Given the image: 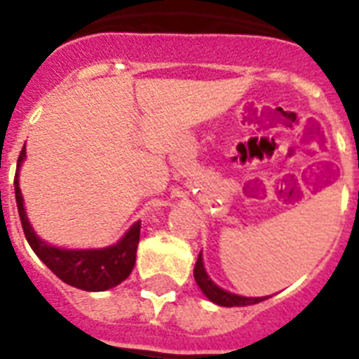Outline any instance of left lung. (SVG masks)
<instances>
[{"label":"left lung","instance_id":"8db88e82","mask_svg":"<svg viewBox=\"0 0 359 359\" xmlns=\"http://www.w3.org/2000/svg\"><path fill=\"white\" fill-rule=\"evenodd\" d=\"M194 278H196V283L199 285V289L203 290V294L207 296L210 302H214V304H218V306L244 307V306H253V304H259V302L266 300V298H245V296L231 294V292H227V290L219 289L218 285L214 283L212 279L207 276V272H205L201 253H199V257H197L196 268H194Z\"/></svg>","mask_w":359,"mask_h":359}]
</instances>
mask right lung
<instances>
[{
  "mask_svg": "<svg viewBox=\"0 0 359 359\" xmlns=\"http://www.w3.org/2000/svg\"><path fill=\"white\" fill-rule=\"evenodd\" d=\"M25 158V151L22 149L16 165V177H14V194H16V207H18L20 222L24 235L29 242L31 250L36 257L67 285H72L81 290H108L121 281L128 278L135 264V251L140 244L141 224H134L130 231L123 236L121 242L102 250H59L53 245L42 242L31 229L29 222L25 218L24 199L20 194L18 186V169L22 160Z\"/></svg>",
  "mask_w": 359,
  "mask_h": 359,
  "instance_id": "right-lung-1",
  "label": "right lung"
}]
</instances>
